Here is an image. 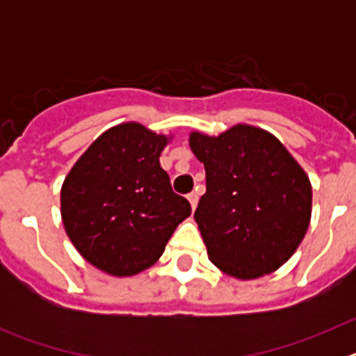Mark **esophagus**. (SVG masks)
<instances>
[{"instance_id": "obj_1", "label": "esophagus", "mask_w": 356, "mask_h": 356, "mask_svg": "<svg viewBox=\"0 0 356 356\" xmlns=\"http://www.w3.org/2000/svg\"><path fill=\"white\" fill-rule=\"evenodd\" d=\"M187 200H188V203H191V207H193V210H194L197 207V200H200V196H197V193H191L187 196Z\"/></svg>"}]
</instances>
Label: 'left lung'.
<instances>
[{
	"label": "left lung",
	"instance_id": "8db88e82",
	"mask_svg": "<svg viewBox=\"0 0 356 356\" xmlns=\"http://www.w3.org/2000/svg\"><path fill=\"white\" fill-rule=\"evenodd\" d=\"M188 144L207 172L194 219L210 262L238 280L284 266L312 216V185L303 168L275 135L250 124L217 137L193 131Z\"/></svg>",
	"mask_w": 356,
	"mask_h": 356
}]
</instances>
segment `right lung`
Returning a JSON list of instances; mask_svg holds the SVG:
<instances>
[{
    "mask_svg": "<svg viewBox=\"0 0 356 356\" xmlns=\"http://www.w3.org/2000/svg\"><path fill=\"white\" fill-rule=\"evenodd\" d=\"M169 139L139 122H122L99 135L65 176V234L106 275L131 276L153 266L191 216V203L172 193L160 168Z\"/></svg>",
    "mask_w": 356,
    "mask_h": 356,
    "instance_id": "1",
    "label": "right lung"
}]
</instances>
